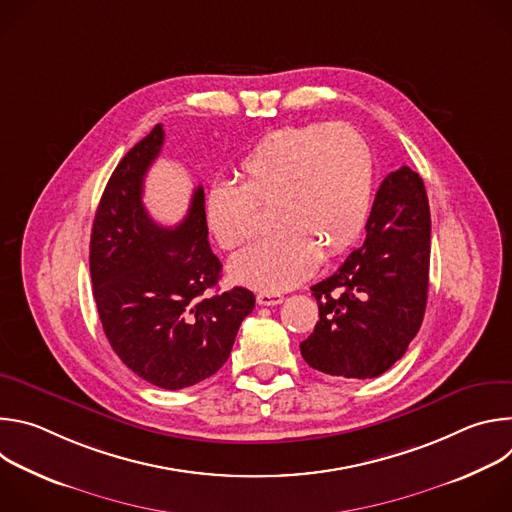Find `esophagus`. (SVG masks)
Returning <instances> with one entry per match:
<instances>
[{"label": "esophagus", "instance_id": "1", "mask_svg": "<svg viewBox=\"0 0 512 512\" xmlns=\"http://www.w3.org/2000/svg\"><path fill=\"white\" fill-rule=\"evenodd\" d=\"M281 302H283V296H279V294H269V291H261V294H257L259 306H277Z\"/></svg>", "mask_w": 512, "mask_h": 512}]
</instances>
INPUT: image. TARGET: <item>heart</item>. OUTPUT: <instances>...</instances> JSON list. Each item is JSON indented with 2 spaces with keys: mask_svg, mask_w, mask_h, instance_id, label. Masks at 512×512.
Wrapping results in <instances>:
<instances>
[{
  "mask_svg": "<svg viewBox=\"0 0 512 512\" xmlns=\"http://www.w3.org/2000/svg\"><path fill=\"white\" fill-rule=\"evenodd\" d=\"M243 184H218L206 200L214 239L233 249L255 235L259 210L273 208L271 237L229 261L241 285L265 291L294 287L320 259L344 253L367 225L373 200V152L346 123L281 127L243 162Z\"/></svg>",
  "mask_w": 512,
  "mask_h": 512,
  "instance_id": "heart-1",
  "label": "heart"
}]
</instances>
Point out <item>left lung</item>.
<instances>
[{
	"label": "left lung",
	"instance_id": "obj_1",
	"mask_svg": "<svg viewBox=\"0 0 512 512\" xmlns=\"http://www.w3.org/2000/svg\"><path fill=\"white\" fill-rule=\"evenodd\" d=\"M364 229L362 247L336 273L312 285L320 320L300 350L312 369L332 377L383 375L421 328L431 218L419 174L409 166L391 172Z\"/></svg>",
	"mask_w": 512,
	"mask_h": 512
}]
</instances>
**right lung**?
<instances>
[{
	"mask_svg": "<svg viewBox=\"0 0 512 512\" xmlns=\"http://www.w3.org/2000/svg\"><path fill=\"white\" fill-rule=\"evenodd\" d=\"M164 145L156 125L123 156L101 196L91 233L93 298L105 336L145 383L176 391L227 362L255 296L245 287L206 296L221 277L208 245L204 190L176 227L143 206V178Z\"/></svg>",
	"mask_w": 512,
	"mask_h": 512,
	"instance_id": "add662e5",
	"label": "right lung"
}]
</instances>
